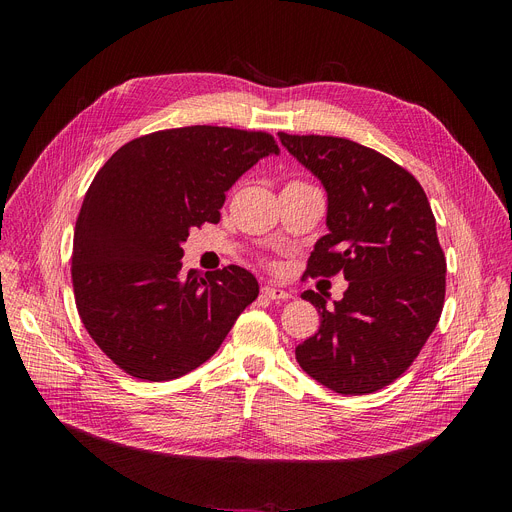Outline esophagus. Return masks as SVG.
<instances>
[{"label": "esophagus", "instance_id": "1", "mask_svg": "<svg viewBox=\"0 0 512 512\" xmlns=\"http://www.w3.org/2000/svg\"><path fill=\"white\" fill-rule=\"evenodd\" d=\"M261 294H263V297H267V299H272V301H286V299H290V292L288 290H282V288H276V286H263Z\"/></svg>", "mask_w": 512, "mask_h": 512}]
</instances>
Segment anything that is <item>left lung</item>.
<instances>
[{
  "label": "left lung",
  "instance_id": "1",
  "mask_svg": "<svg viewBox=\"0 0 512 512\" xmlns=\"http://www.w3.org/2000/svg\"><path fill=\"white\" fill-rule=\"evenodd\" d=\"M282 145L328 191V228L305 278L344 274L334 309L317 307V334L297 346L313 380L338 394L382 390L405 373L436 330L446 294V257L423 186L375 149L342 137L278 132Z\"/></svg>",
  "mask_w": 512,
  "mask_h": 512
}]
</instances>
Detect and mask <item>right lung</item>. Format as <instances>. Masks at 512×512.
Returning <instances> with one entry per match:
<instances>
[{"label":"right lung","instance_id":"add662e5","mask_svg":"<svg viewBox=\"0 0 512 512\" xmlns=\"http://www.w3.org/2000/svg\"><path fill=\"white\" fill-rule=\"evenodd\" d=\"M270 153L263 130L184 126L122 145L93 178L72 245L80 319L124 373L168 382L215 355L259 294L238 265L182 272L188 230L218 224L228 188Z\"/></svg>","mask_w":512,"mask_h":512}]
</instances>
